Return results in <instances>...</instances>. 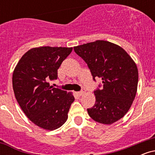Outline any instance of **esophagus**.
<instances>
[{"instance_id":"esophagus-1","label":"esophagus","mask_w":155,"mask_h":155,"mask_svg":"<svg viewBox=\"0 0 155 155\" xmlns=\"http://www.w3.org/2000/svg\"><path fill=\"white\" fill-rule=\"evenodd\" d=\"M84 93V90H82V91L78 92H77V95H79V96H81V95H83Z\"/></svg>"}]
</instances>
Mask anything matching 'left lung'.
I'll return each instance as SVG.
<instances>
[{
    "instance_id": "1",
    "label": "left lung",
    "mask_w": 155,
    "mask_h": 155,
    "mask_svg": "<svg viewBox=\"0 0 155 155\" xmlns=\"http://www.w3.org/2000/svg\"><path fill=\"white\" fill-rule=\"evenodd\" d=\"M74 49L87 64L94 81L97 77L102 79V89L94 91L95 104L87 108L90 117L105 124L120 120L136 97L138 81L136 64L122 47L106 41L97 40Z\"/></svg>"
}]
</instances>
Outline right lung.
I'll use <instances>...</instances> for the list:
<instances>
[{
  "mask_svg": "<svg viewBox=\"0 0 155 155\" xmlns=\"http://www.w3.org/2000/svg\"><path fill=\"white\" fill-rule=\"evenodd\" d=\"M72 47H41L28 50L16 65L12 84L17 102L28 118L41 128L54 130L66 122L71 92L49 85Z\"/></svg>",
  "mask_w": 155,
  "mask_h": 155,
  "instance_id": "right-lung-1",
  "label": "right lung"
}]
</instances>
